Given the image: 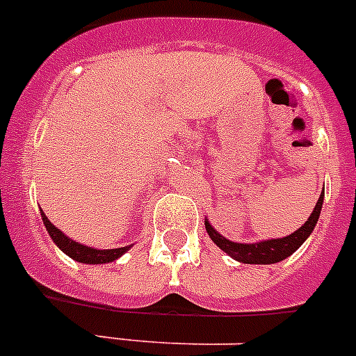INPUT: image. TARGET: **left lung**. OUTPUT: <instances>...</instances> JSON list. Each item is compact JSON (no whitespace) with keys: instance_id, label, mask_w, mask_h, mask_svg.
I'll return each mask as SVG.
<instances>
[{"instance_id":"obj_1","label":"left lung","mask_w":356,"mask_h":356,"mask_svg":"<svg viewBox=\"0 0 356 356\" xmlns=\"http://www.w3.org/2000/svg\"><path fill=\"white\" fill-rule=\"evenodd\" d=\"M323 200H325V191L321 193L319 200H317L316 207H314V212L310 213V217L307 219L303 226L300 229H296L294 234L287 235L284 238H269V241L254 242V244H246V242H234L228 241L226 237H222L221 234H217V229L212 228L209 221H205L207 234L210 235L217 246L221 248L226 254H229L232 259H235L237 262L242 264H260V266H266V264H276L285 260L287 257H291L298 248L303 244L308 238V235L312 234V229L316 228L317 219L321 216V209H323Z\"/></svg>"}]
</instances>
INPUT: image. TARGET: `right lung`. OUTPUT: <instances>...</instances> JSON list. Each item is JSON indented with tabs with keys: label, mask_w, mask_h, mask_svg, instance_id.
<instances>
[{
	"label": "right lung",
	"mask_w": 356,
	"mask_h": 356,
	"mask_svg": "<svg viewBox=\"0 0 356 356\" xmlns=\"http://www.w3.org/2000/svg\"><path fill=\"white\" fill-rule=\"evenodd\" d=\"M40 217H42L44 226L48 229L49 237L53 238L56 246L60 248L67 257H71L72 260H76V262L81 264H108L118 260L121 254L127 253L131 246H124V248H114V250H96V248L85 246V244H80V242L72 241L69 238L67 235H64L60 229L56 228L51 221H49L46 213L40 210Z\"/></svg>",
	"instance_id": "obj_1"
}]
</instances>
